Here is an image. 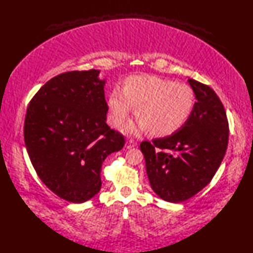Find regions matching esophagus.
I'll list each match as a JSON object with an SVG mask.
<instances>
[{
    "mask_svg": "<svg viewBox=\"0 0 253 253\" xmlns=\"http://www.w3.org/2000/svg\"><path fill=\"white\" fill-rule=\"evenodd\" d=\"M133 147H136V142L133 140H127L125 143V148L126 149H131Z\"/></svg>",
    "mask_w": 253,
    "mask_h": 253,
    "instance_id": "obj_1",
    "label": "esophagus"
}]
</instances>
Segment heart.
Segmentation results:
<instances>
[{"label": "heart", "instance_id": "b5f03b06", "mask_svg": "<svg viewBox=\"0 0 253 253\" xmlns=\"http://www.w3.org/2000/svg\"><path fill=\"white\" fill-rule=\"evenodd\" d=\"M195 104V92L189 84L150 75L128 77L123 92L112 91L107 99L113 126H123L135 106L139 122L125 131L135 135L147 129L154 137L178 131L189 120Z\"/></svg>", "mask_w": 253, "mask_h": 253}]
</instances>
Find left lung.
Here are the masks:
<instances>
[{"label":"left lung","instance_id":"obj_1","mask_svg":"<svg viewBox=\"0 0 253 253\" xmlns=\"http://www.w3.org/2000/svg\"><path fill=\"white\" fill-rule=\"evenodd\" d=\"M188 83L197 100L189 120L173 135L140 144L152 190L174 203L193 197L212 180L228 143L221 100L209 85L192 78Z\"/></svg>","mask_w":253,"mask_h":253}]
</instances>
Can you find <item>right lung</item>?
<instances>
[{"mask_svg":"<svg viewBox=\"0 0 253 253\" xmlns=\"http://www.w3.org/2000/svg\"><path fill=\"white\" fill-rule=\"evenodd\" d=\"M100 71L67 72L42 85L27 109L24 138L40 179L62 199L83 203L101 189V168L125 140L106 124Z\"/></svg>","mask_w":253,"mask_h":253,"instance_id":"1","label":"right lung"}]
</instances>
